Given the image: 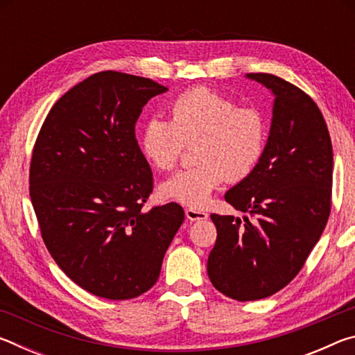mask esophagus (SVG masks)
<instances>
[{"instance_id": "esophagus-1", "label": "esophagus", "mask_w": 355, "mask_h": 355, "mask_svg": "<svg viewBox=\"0 0 355 355\" xmlns=\"http://www.w3.org/2000/svg\"><path fill=\"white\" fill-rule=\"evenodd\" d=\"M184 213H186V218L189 220H203L208 218V214L205 211H200V209H196V208H186Z\"/></svg>"}]
</instances>
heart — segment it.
<instances>
[{"label": "heart", "mask_w": 355, "mask_h": 355, "mask_svg": "<svg viewBox=\"0 0 355 355\" xmlns=\"http://www.w3.org/2000/svg\"><path fill=\"white\" fill-rule=\"evenodd\" d=\"M269 139L264 114L208 87L189 89L173 100L171 120L152 117L141 133V152L158 171H172L186 147L197 166L159 186L161 196L191 208L205 207L222 182L241 183L260 164Z\"/></svg>", "instance_id": "obj_1"}]
</instances>
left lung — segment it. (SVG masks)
Instances as JSON below:
<instances>
[{
	"instance_id": "8db88e82",
	"label": "left lung",
	"mask_w": 355,
	"mask_h": 355,
	"mask_svg": "<svg viewBox=\"0 0 355 355\" xmlns=\"http://www.w3.org/2000/svg\"><path fill=\"white\" fill-rule=\"evenodd\" d=\"M275 95L260 164L225 200L249 218L211 214L218 238L208 257L216 290L235 300L272 296L296 277L332 208V141L320 107L294 84L248 73Z\"/></svg>"
}]
</instances>
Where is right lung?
Masks as SVG:
<instances>
[{
	"instance_id": "obj_1",
	"label": "right lung",
	"mask_w": 355,
	"mask_h": 355,
	"mask_svg": "<svg viewBox=\"0 0 355 355\" xmlns=\"http://www.w3.org/2000/svg\"><path fill=\"white\" fill-rule=\"evenodd\" d=\"M166 91L148 78L98 71L53 105L34 144L29 196L42 239L58 266L98 297L148 291L184 220L175 202L144 209L153 173L135 127Z\"/></svg>"
}]
</instances>
